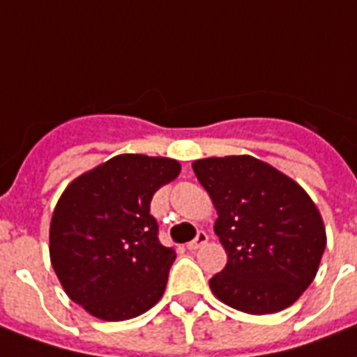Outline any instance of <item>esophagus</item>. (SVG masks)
Masks as SVG:
<instances>
[{"label": "esophagus", "mask_w": 357, "mask_h": 357, "mask_svg": "<svg viewBox=\"0 0 357 357\" xmlns=\"http://www.w3.org/2000/svg\"><path fill=\"white\" fill-rule=\"evenodd\" d=\"M206 240H208V236H206V233H204V231H199L197 236H195V238H193L192 242H188L186 248H188V250H190V251L199 250V248H201V245L206 244Z\"/></svg>", "instance_id": "esophagus-1"}]
</instances>
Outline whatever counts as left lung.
<instances>
[{
    "mask_svg": "<svg viewBox=\"0 0 357 357\" xmlns=\"http://www.w3.org/2000/svg\"><path fill=\"white\" fill-rule=\"evenodd\" d=\"M218 210L227 264L210 279L218 300L250 314L278 313L313 283L326 248L319 208L300 184L253 156L192 164Z\"/></svg>",
    "mask_w": 357,
    "mask_h": 357,
    "instance_id": "obj_1",
    "label": "left lung"
}]
</instances>
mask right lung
<instances>
[{
	"mask_svg": "<svg viewBox=\"0 0 357 357\" xmlns=\"http://www.w3.org/2000/svg\"><path fill=\"white\" fill-rule=\"evenodd\" d=\"M181 173L171 158L119 154L66 188L52 216L50 259L68 298L102 320L145 313L176 253L160 244L151 201Z\"/></svg>",
	"mask_w": 357,
	"mask_h": 357,
	"instance_id": "right-lung-1",
	"label": "right lung"
}]
</instances>
